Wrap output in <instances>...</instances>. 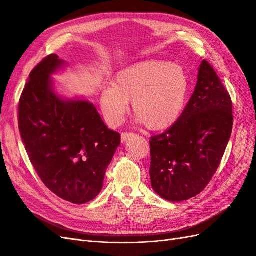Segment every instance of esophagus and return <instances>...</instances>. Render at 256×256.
Listing matches in <instances>:
<instances>
[{
    "label": "esophagus",
    "instance_id": "34e87169",
    "mask_svg": "<svg viewBox=\"0 0 256 256\" xmlns=\"http://www.w3.org/2000/svg\"><path fill=\"white\" fill-rule=\"evenodd\" d=\"M131 136H132V134H129V132H122V136H120V140H122V143H125V142L128 140L129 138H131Z\"/></svg>",
    "mask_w": 256,
    "mask_h": 256
}]
</instances>
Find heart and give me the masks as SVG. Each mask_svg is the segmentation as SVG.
Listing matches in <instances>:
<instances>
[{
  "mask_svg": "<svg viewBox=\"0 0 256 256\" xmlns=\"http://www.w3.org/2000/svg\"><path fill=\"white\" fill-rule=\"evenodd\" d=\"M190 80L184 68L166 60H147L122 69L100 94V106L110 125H120L129 109L150 130L172 127L180 118Z\"/></svg>",
  "mask_w": 256,
  "mask_h": 256,
  "instance_id": "1",
  "label": "heart"
}]
</instances>
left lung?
<instances>
[{
    "label": "left lung",
    "mask_w": 256,
    "mask_h": 256,
    "mask_svg": "<svg viewBox=\"0 0 256 256\" xmlns=\"http://www.w3.org/2000/svg\"><path fill=\"white\" fill-rule=\"evenodd\" d=\"M228 90L203 60L196 86L180 118L164 134L150 138V182L168 202H182L202 192L218 168L233 128Z\"/></svg>",
    "instance_id": "left-lung-1"
}]
</instances>
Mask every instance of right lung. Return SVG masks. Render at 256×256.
Segmentation results:
<instances>
[{"label":"right lung","instance_id":"add662e5","mask_svg":"<svg viewBox=\"0 0 256 256\" xmlns=\"http://www.w3.org/2000/svg\"><path fill=\"white\" fill-rule=\"evenodd\" d=\"M67 67L51 54L30 74L19 102V130L42 182L74 204L94 200L120 136L108 129L90 100L56 90L52 74Z\"/></svg>","mask_w":256,"mask_h":256}]
</instances>
